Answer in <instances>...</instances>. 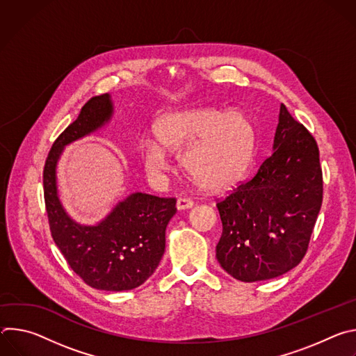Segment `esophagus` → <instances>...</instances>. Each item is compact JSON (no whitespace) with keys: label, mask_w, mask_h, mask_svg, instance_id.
<instances>
[{"label":"esophagus","mask_w":356,"mask_h":356,"mask_svg":"<svg viewBox=\"0 0 356 356\" xmlns=\"http://www.w3.org/2000/svg\"><path fill=\"white\" fill-rule=\"evenodd\" d=\"M193 200H190V198H186V197H180L179 200H177V210H186V209H191L193 207Z\"/></svg>","instance_id":"34e87169"}]
</instances>
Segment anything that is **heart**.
I'll use <instances>...</instances> for the list:
<instances>
[{
    "instance_id": "obj_1",
    "label": "heart",
    "mask_w": 356,
    "mask_h": 356,
    "mask_svg": "<svg viewBox=\"0 0 356 356\" xmlns=\"http://www.w3.org/2000/svg\"><path fill=\"white\" fill-rule=\"evenodd\" d=\"M154 139L140 143L146 172L159 176L168 169L166 154L179 155L188 177L201 188L224 190L235 184L250 163L257 132L239 111L211 107L173 111L154 124Z\"/></svg>"
}]
</instances>
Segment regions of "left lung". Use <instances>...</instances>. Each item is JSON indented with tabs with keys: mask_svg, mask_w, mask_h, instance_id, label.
Returning <instances> with one entry per match:
<instances>
[{
	"mask_svg": "<svg viewBox=\"0 0 356 356\" xmlns=\"http://www.w3.org/2000/svg\"><path fill=\"white\" fill-rule=\"evenodd\" d=\"M321 204L317 142L282 104L272 155L249 180L217 201L221 268L241 282L289 272L306 255Z\"/></svg>",
	"mask_w": 356,
	"mask_h": 356,
	"instance_id": "1",
	"label": "left lung"
}]
</instances>
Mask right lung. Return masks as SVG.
I'll list each match as a JSON object with an SVG mask.
<instances>
[{"mask_svg": "<svg viewBox=\"0 0 356 356\" xmlns=\"http://www.w3.org/2000/svg\"><path fill=\"white\" fill-rule=\"evenodd\" d=\"M108 94L90 98L77 120L54 142L43 169V194L54 241L65 259L86 284L107 291L132 290L145 283L165 253L166 227L176 214V198L134 193L99 224L88 227L73 221L58 197L56 163L66 145L110 121Z\"/></svg>", "mask_w": 356, "mask_h": 356, "instance_id": "right-lung-1", "label": "right lung"}]
</instances>
